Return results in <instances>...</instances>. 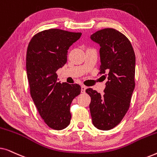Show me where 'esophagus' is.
<instances>
[{
    "instance_id": "esophagus-1",
    "label": "esophagus",
    "mask_w": 157,
    "mask_h": 157,
    "mask_svg": "<svg viewBox=\"0 0 157 157\" xmlns=\"http://www.w3.org/2000/svg\"><path fill=\"white\" fill-rule=\"evenodd\" d=\"M86 89V87L84 85L81 86V93H85Z\"/></svg>"
}]
</instances>
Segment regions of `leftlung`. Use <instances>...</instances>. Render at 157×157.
<instances>
[{"mask_svg":"<svg viewBox=\"0 0 157 157\" xmlns=\"http://www.w3.org/2000/svg\"><path fill=\"white\" fill-rule=\"evenodd\" d=\"M100 45L101 66L98 74L107 77L103 96L91 88L86 92L92 122L100 130L117 126L127 112L135 87V53L130 40L114 29H104L91 36Z\"/></svg>","mask_w":157,"mask_h":157,"instance_id":"1","label":"left lung"}]
</instances>
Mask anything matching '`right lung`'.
Returning a JSON list of instances; mask_svg holds the SVG:
<instances>
[{
	"label": "right lung",
	"instance_id": "1",
	"mask_svg": "<svg viewBox=\"0 0 157 157\" xmlns=\"http://www.w3.org/2000/svg\"><path fill=\"white\" fill-rule=\"evenodd\" d=\"M81 33L58 29L45 30L32 37L26 52L30 93L45 123L55 130L69 125L70 107L81 93L80 85L57 81L56 71L67 61L69 47Z\"/></svg>",
	"mask_w": 157,
	"mask_h": 157
}]
</instances>
